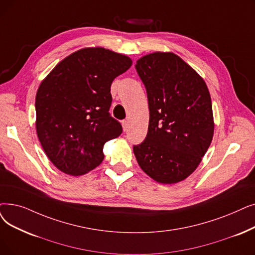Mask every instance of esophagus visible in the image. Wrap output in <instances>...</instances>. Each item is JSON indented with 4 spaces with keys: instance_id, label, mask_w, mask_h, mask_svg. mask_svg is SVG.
<instances>
[{
    "instance_id": "34e87169",
    "label": "esophagus",
    "mask_w": 255,
    "mask_h": 255,
    "mask_svg": "<svg viewBox=\"0 0 255 255\" xmlns=\"http://www.w3.org/2000/svg\"><path fill=\"white\" fill-rule=\"evenodd\" d=\"M122 125H123V129L124 131H127L129 129V121L128 120H125L122 122Z\"/></svg>"
}]
</instances>
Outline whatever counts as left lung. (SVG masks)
I'll return each mask as SVG.
<instances>
[{
    "mask_svg": "<svg viewBox=\"0 0 255 255\" xmlns=\"http://www.w3.org/2000/svg\"><path fill=\"white\" fill-rule=\"evenodd\" d=\"M148 96L147 136L133 147L140 169L159 183L187 178L213 140L212 99L202 77L172 52H154L136 61Z\"/></svg>",
    "mask_w": 255,
    "mask_h": 255,
    "instance_id": "left-lung-1",
    "label": "left lung"
}]
</instances>
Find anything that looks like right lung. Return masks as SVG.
I'll return each instance as SVG.
<instances>
[{"label":"right lung","instance_id":"right-lung-1","mask_svg":"<svg viewBox=\"0 0 255 255\" xmlns=\"http://www.w3.org/2000/svg\"><path fill=\"white\" fill-rule=\"evenodd\" d=\"M132 65L126 55L84 48L62 59L43 79L35 98L36 132L51 162L80 176L104 158V143L121 135L110 117V86Z\"/></svg>","mask_w":255,"mask_h":255}]
</instances>
